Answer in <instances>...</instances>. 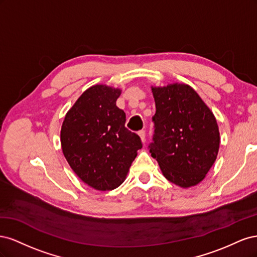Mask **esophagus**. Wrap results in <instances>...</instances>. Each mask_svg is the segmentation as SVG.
Masks as SVG:
<instances>
[{
	"label": "esophagus",
	"mask_w": 257,
	"mask_h": 257,
	"mask_svg": "<svg viewBox=\"0 0 257 257\" xmlns=\"http://www.w3.org/2000/svg\"><path fill=\"white\" fill-rule=\"evenodd\" d=\"M138 135L141 136L142 142L145 143V142H146V131H144V130H143V131H139V132H138Z\"/></svg>",
	"instance_id": "obj_1"
}]
</instances>
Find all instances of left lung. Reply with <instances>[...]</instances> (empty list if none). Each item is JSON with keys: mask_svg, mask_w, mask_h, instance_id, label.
<instances>
[{"mask_svg": "<svg viewBox=\"0 0 257 257\" xmlns=\"http://www.w3.org/2000/svg\"><path fill=\"white\" fill-rule=\"evenodd\" d=\"M151 89L157 108L151 157L168 181L191 188L204 180L216 160L220 132L215 116L189 84Z\"/></svg>", "mask_w": 257, "mask_h": 257, "instance_id": "left-lung-1", "label": "left lung"}]
</instances>
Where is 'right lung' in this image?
<instances>
[{"instance_id": "1", "label": "right lung", "mask_w": 257, "mask_h": 257, "mask_svg": "<svg viewBox=\"0 0 257 257\" xmlns=\"http://www.w3.org/2000/svg\"><path fill=\"white\" fill-rule=\"evenodd\" d=\"M120 94V89L92 85L67 111L61 127L62 151L69 166L98 191L121 185L143 147L141 137L125 127V112L115 105Z\"/></svg>"}]
</instances>
